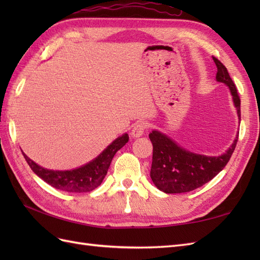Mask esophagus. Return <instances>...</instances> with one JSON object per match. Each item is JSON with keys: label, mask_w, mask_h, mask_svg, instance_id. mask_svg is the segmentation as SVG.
Wrapping results in <instances>:
<instances>
[{"label": "esophagus", "mask_w": 260, "mask_h": 260, "mask_svg": "<svg viewBox=\"0 0 260 260\" xmlns=\"http://www.w3.org/2000/svg\"><path fill=\"white\" fill-rule=\"evenodd\" d=\"M146 128H147L146 123H144V121H139V123H136L133 126V128H132L131 135L133 137H141L143 134H144Z\"/></svg>", "instance_id": "obj_1"}]
</instances>
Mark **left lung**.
<instances>
[{
	"mask_svg": "<svg viewBox=\"0 0 260 260\" xmlns=\"http://www.w3.org/2000/svg\"><path fill=\"white\" fill-rule=\"evenodd\" d=\"M218 81L230 88L235 106L240 119V97L227 68L215 57ZM153 144L151 178L157 189L165 193L190 192L211 181L221 171L233 155L238 137L229 150L220 156H204L180 147L167 135L153 131L148 135Z\"/></svg>",
	"mask_w": 260,
	"mask_h": 260,
	"instance_id": "left-lung-1",
	"label": "left lung"
}]
</instances>
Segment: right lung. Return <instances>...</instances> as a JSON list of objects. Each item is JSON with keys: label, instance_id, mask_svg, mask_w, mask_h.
Segmentation results:
<instances>
[{"label": "right lung", "instance_id": "1", "mask_svg": "<svg viewBox=\"0 0 260 260\" xmlns=\"http://www.w3.org/2000/svg\"><path fill=\"white\" fill-rule=\"evenodd\" d=\"M127 142H128V135L124 134L116 139L93 161L79 169L71 171H52L43 169L27 157L24 153L23 156L33 172L56 189L67 192H90L96 189L98 185H101L107 174L109 165L112 163L116 152L120 150Z\"/></svg>", "mask_w": 260, "mask_h": 260}]
</instances>
